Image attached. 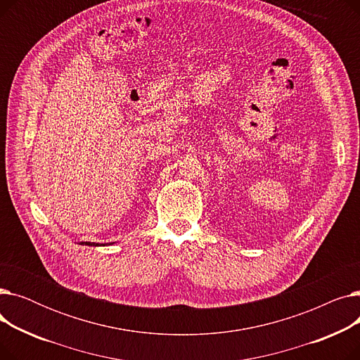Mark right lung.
Returning <instances> with one entry per match:
<instances>
[{"mask_svg":"<svg viewBox=\"0 0 360 360\" xmlns=\"http://www.w3.org/2000/svg\"><path fill=\"white\" fill-rule=\"evenodd\" d=\"M80 245H89V247H105V243H96V242H80Z\"/></svg>","mask_w":360,"mask_h":360,"instance_id":"right-lung-1","label":"right lung"}]
</instances>
